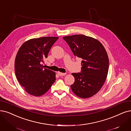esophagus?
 I'll return each mask as SVG.
<instances>
[{"label":"esophagus","instance_id":"1","mask_svg":"<svg viewBox=\"0 0 131 131\" xmlns=\"http://www.w3.org/2000/svg\"><path fill=\"white\" fill-rule=\"evenodd\" d=\"M57 74H58V75L60 76H64L66 75V73H63V72H57Z\"/></svg>","mask_w":131,"mask_h":131}]
</instances>
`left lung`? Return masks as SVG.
Returning a JSON list of instances; mask_svg holds the SVG:
<instances>
[{
	"instance_id": "8db88e82",
	"label": "left lung",
	"mask_w": 131,
	"mask_h": 131,
	"mask_svg": "<svg viewBox=\"0 0 131 131\" xmlns=\"http://www.w3.org/2000/svg\"><path fill=\"white\" fill-rule=\"evenodd\" d=\"M72 53L81 58V72L72 73L75 82L71 89L82 98L95 95L104 85L108 74L109 61L106 51L98 40L82 34L64 36Z\"/></svg>"
}]
</instances>
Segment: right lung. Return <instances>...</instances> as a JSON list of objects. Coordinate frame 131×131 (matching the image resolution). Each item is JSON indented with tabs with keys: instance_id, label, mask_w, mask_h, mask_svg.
Returning <instances> with one entry per match:
<instances>
[{
	"instance_id": "1",
	"label": "right lung",
	"mask_w": 131,
	"mask_h": 131,
	"mask_svg": "<svg viewBox=\"0 0 131 131\" xmlns=\"http://www.w3.org/2000/svg\"><path fill=\"white\" fill-rule=\"evenodd\" d=\"M59 37L47 36L27 40L20 47L15 59L16 77L29 95L42 96L56 80L54 71L45 68L42 63Z\"/></svg>"
}]
</instances>
